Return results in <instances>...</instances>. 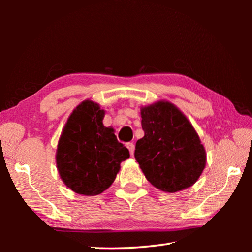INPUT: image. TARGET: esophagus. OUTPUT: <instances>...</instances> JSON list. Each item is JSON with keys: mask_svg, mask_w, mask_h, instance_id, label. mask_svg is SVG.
Returning a JSON list of instances; mask_svg holds the SVG:
<instances>
[{"mask_svg": "<svg viewBox=\"0 0 252 252\" xmlns=\"http://www.w3.org/2000/svg\"><path fill=\"white\" fill-rule=\"evenodd\" d=\"M126 148L129 149L130 155H131V156H133V153H134V143H133V142H129V143H126Z\"/></svg>", "mask_w": 252, "mask_h": 252, "instance_id": "esophagus-1", "label": "esophagus"}]
</instances>
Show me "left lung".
I'll return each instance as SVG.
<instances>
[{
    "mask_svg": "<svg viewBox=\"0 0 252 252\" xmlns=\"http://www.w3.org/2000/svg\"><path fill=\"white\" fill-rule=\"evenodd\" d=\"M141 118L144 136L136 141L134 157L147 180L170 193L193 186L207 155L191 122L164 100L142 106Z\"/></svg>",
    "mask_w": 252,
    "mask_h": 252,
    "instance_id": "left-lung-1",
    "label": "left lung"
}]
</instances>
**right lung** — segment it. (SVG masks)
Segmentation results:
<instances>
[{"label": "right lung", "instance_id": "obj_1", "mask_svg": "<svg viewBox=\"0 0 252 252\" xmlns=\"http://www.w3.org/2000/svg\"><path fill=\"white\" fill-rule=\"evenodd\" d=\"M105 111L84 100L72 111L60 135L55 161L60 178L75 193L97 195L112 185L129 150L103 126Z\"/></svg>", "mask_w": 252, "mask_h": 252}]
</instances>
